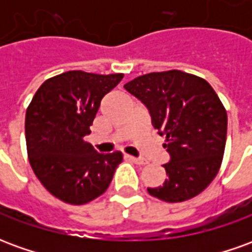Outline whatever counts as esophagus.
I'll return each mask as SVG.
<instances>
[{
	"label": "esophagus",
	"instance_id": "1",
	"mask_svg": "<svg viewBox=\"0 0 252 252\" xmlns=\"http://www.w3.org/2000/svg\"><path fill=\"white\" fill-rule=\"evenodd\" d=\"M126 158L129 159V160H132L133 163H136V164H147V162L144 160V159H140V158H136V157H132V155H126Z\"/></svg>",
	"mask_w": 252,
	"mask_h": 252
}]
</instances>
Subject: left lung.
Returning <instances> with one entry per match:
<instances>
[{
    "instance_id": "left-lung-1",
    "label": "left lung",
    "mask_w": 252,
    "mask_h": 252,
    "mask_svg": "<svg viewBox=\"0 0 252 252\" xmlns=\"http://www.w3.org/2000/svg\"><path fill=\"white\" fill-rule=\"evenodd\" d=\"M124 88L147 106L171 157L163 185L148 193L166 202L200 194L219 173L225 150L227 110L216 92L204 78L181 70L144 74Z\"/></svg>"
}]
</instances>
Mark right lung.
Returning <instances> with one entry per match:
<instances>
[{
  "mask_svg": "<svg viewBox=\"0 0 252 252\" xmlns=\"http://www.w3.org/2000/svg\"><path fill=\"white\" fill-rule=\"evenodd\" d=\"M124 74L81 70L48 78L25 113L27 153L33 173L52 195L83 205L106 191L123 154H98L83 137L90 133L99 102Z\"/></svg>",
  "mask_w": 252,
  "mask_h": 252,
  "instance_id": "add662e5",
  "label": "right lung"
}]
</instances>
